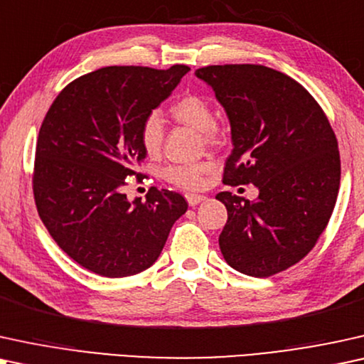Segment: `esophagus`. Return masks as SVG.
<instances>
[{
    "mask_svg": "<svg viewBox=\"0 0 364 364\" xmlns=\"http://www.w3.org/2000/svg\"><path fill=\"white\" fill-rule=\"evenodd\" d=\"M205 200H206V196L195 195V193H188V195H186V201H188V205H190V206L200 205V203L205 201Z\"/></svg>",
    "mask_w": 364,
    "mask_h": 364,
    "instance_id": "obj_1",
    "label": "esophagus"
}]
</instances>
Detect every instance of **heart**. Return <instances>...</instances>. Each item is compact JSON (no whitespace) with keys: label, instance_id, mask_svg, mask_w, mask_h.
I'll return each mask as SVG.
<instances>
[{"label":"heart","instance_id":"obj_1","mask_svg":"<svg viewBox=\"0 0 364 364\" xmlns=\"http://www.w3.org/2000/svg\"><path fill=\"white\" fill-rule=\"evenodd\" d=\"M169 113L178 123L191 126V128L201 132L206 143L215 144L220 138V132L215 124V114L210 101L200 95H185L174 101L169 108ZM139 141L144 153L149 158H156L161 153L164 141V123L158 113L148 114L143 119L139 128ZM213 169L210 161L190 163V164H169L161 169V178L164 181L176 185L185 190H196L201 186L203 176Z\"/></svg>","mask_w":364,"mask_h":364}]
</instances>
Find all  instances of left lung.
Segmentation results:
<instances>
[{"label": "left lung", "instance_id": "left-lung-1", "mask_svg": "<svg viewBox=\"0 0 364 364\" xmlns=\"http://www.w3.org/2000/svg\"><path fill=\"white\" fill-rule=\"evenodd\" d=\"M231 126L225 185H255V201L216 195L228 210L220 235L226 263L266 278L303 259L326 228L340 190L338 141L326 114L298 81L261 65L196 70Z\"/></svg>", "mask_w": 364, "mask_h": 364}]
</instances>
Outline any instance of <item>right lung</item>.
Here are the masks:
<instances>
[{"mask_svg":"<svg viewBox=\"0 0 364 364\" xmlns=\"http://www.w3.org/2000/svg\"><path fill=\"white\" fill-rule=\"evenodd\" d=\"M190 71L106 66L80 76L56 96L36 143L33 193L38 215L58 246L106 278L148 269L174 221L188 210L179 193L151 188L146 201L123 193L146 158L143 119Z\"/></svg>","mask_w":364,"mask_h":364,"instance_id":"add662e5","label":"right lung"}]
</instances>
